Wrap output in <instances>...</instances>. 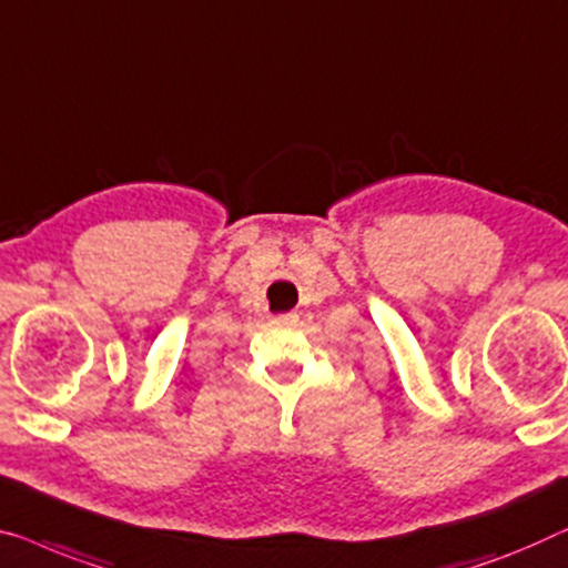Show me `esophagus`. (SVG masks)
<instances>
[{"instance_id": "34e87169", "label": "esophagus", "mask_w": 568, "mask_h": 568, "mask_svg": "<svg viewBox=\"0 0 568 568\" xmlns=\"http://www.w3.org/2000/svg\"><path fill=\"white\" fill-rule=\"evenodd\" d=\"M294 320H297L294 315H276L274 317V325H292Z\"/></svg>"}]
</instances>
